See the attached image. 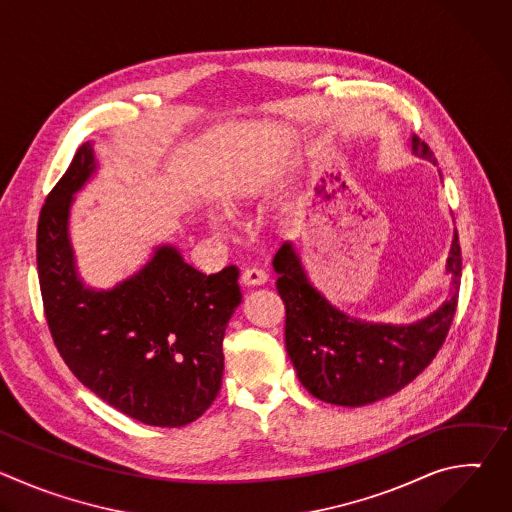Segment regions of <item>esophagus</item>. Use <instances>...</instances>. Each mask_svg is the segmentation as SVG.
<instances>
[{
	"label": "esophagus",
	"instance_id": "1",
	"mask_svg": "<svg viewBox=\"0 0 512 512\" xmlns=\"http://www.w3.org/2000/svg\"><path fill=\"white\" fill-rule=\"evenodd\" d=\"M267 273L259 271V269H245L241 275V283L245 287H257V285H265L267 283Z\"/></svg>",
	"mask_w": 512,
	"mask_h": 512
}]
</instances>
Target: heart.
<instances>
[{
	"mask_svg": "<svg viewBox=\"0 0 512 512\" xmlns=\"http://www.w3.org/2000/svg\"><path fill=\"white\" fill-rule=\"evenodd\" d=\"M271 194V172L267 168H253L245 172L227 192L225 208L229 214H247L263 206ZM214 233H223V225L210 216L208 221Z\"/></svg>",
	"mask_w": 512,
	"mask_h": 512,
	"instance_id": "b5f03b06",
	"label": "heart"
}]
</instances>
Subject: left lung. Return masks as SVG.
Masks as SVG:
<instances>
[{"mask_svg":"<svg viewBox=\"0 0 512 512\" xmlns=\"http://www.w3.org/2000/svg\"><path fill=\"white\" fill-rule=\"evenodd\" d=\"M411 152L437 164L415 135ZM273 269L277 294L285 304V348L300 383L324 403L362 407L401 391L442 348L456 314L462 257L454 231L446 261L452 294L440 308L411 324L367 322L338 310L312 283L291 243L277 251Z\"/></svg>","mask_w":512,"mask_h":512,"instance_id":"left-lung-1","label":"left lung"}]
</instances>
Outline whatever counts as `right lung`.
<instances>
[{
    "mask_svg": "<svg viewBox=\"0 0 512 512\" xmlns=\"http://www.w3.org/2000/svg\"><path fill=\"white\" fill-rule=\"evenodd\" d=\"M97 170L87 141L40 212L36 261L50 334L72 375L117 411L145 425H188L221 391L223 338L243 300L239 269L206 277L164 243L113 287L87 285L68 223Z\"/></svg>",
    "mask_w": 512,
    "mask_h": 512,
    "instance_id": "obj_1",
    "label": "right lung"
}]
</instances>
